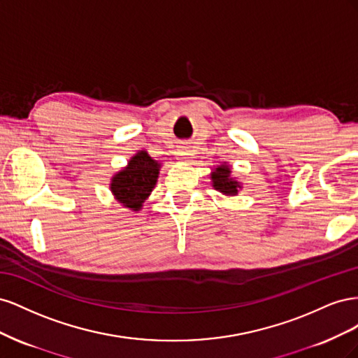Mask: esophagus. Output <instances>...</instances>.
<instances>
[{"label":"esophagus","instance_id":"1","mask_svg":"<svg viewBox=\"0 0 358 358\" xmlns=\"http://www.w3.org/2000/svg\"><path fill=\"white\" fill-rule=\"evenodd\" d=\"M180 155H182V158H185L188 162H191L192 159V157H194V152L191 149H187V148H183V149H180V152H179Z\"/></svg>","mask_w":358,"mask_h":358}]
</instances>
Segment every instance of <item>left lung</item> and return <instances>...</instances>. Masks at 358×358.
<instances>
[{
    "instance_id": "8db88e82",
    "label": "left lung",
    "mask_w": 358,
    "mask_h": 358,
    "mask_svg": "<svg viewBox=\"0 0 358 358\" xmlns=\"http://www.w3.org/2000/svg\"><path fill=\"white\" fill-rule=\"evenodd\" d=\"M210 182H212L213 189L221 192L222 196H227V197L237 196L239 191L243 188L242 182H239L236 178L231 176V167L227 164V162H222V164L212 169Z\"/></svg>"
}]
</instances>
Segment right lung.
I'll use <instances>...</instances> for the list:
<instances>
[{
	"label": "right lung",
	"instance_id": "right-lung-1",
	"mask_svg": "<svg viewBox=\"0 0 358 358\" xmlns=\"http://www.w3.org/2000/svg\"><path fill=\"white\" fill-rule=\"evenodd\" d=\"M159 169L161 162L150 157L148 150H137L128 164L112 176V196L125 209L138 212L157 185Z\"/></svg>",
	"mask_w": 358,
	"mask_h": 358
}]
</instances>
